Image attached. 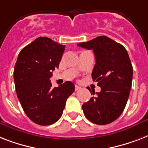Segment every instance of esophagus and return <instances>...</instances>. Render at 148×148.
Wrapping results in <instances>:
<instances>
[{"instance_id":"obj_1","label":"esophagus","mask_w":148,"mask_h":148,"mask_svg":"<svg viewBox=\"0 0 148 148\" xmlns=\"http://www.w3.org/2000/svg\"><path fill=\"white\" fill-rule=\"evenodd\" d=\"M81 88V87H79V86H77V85H75V91H77V90H80Z\"/></svg>"}]
</instances>
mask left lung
I'll use <instances>...</instances> for the list:
<instances>
[{
	"label": "left lung",
	"instance_id": "obj_1",
	"mask_svg": "<svg viewBox=\"0 0 148 148\" xmlns=\"http://www.w3.org/2000/svg\"><path fill=\"white\" fill-rule=\"evenodd\" d=\"M77 46L94 51L96 64L92 78L101 87V91L82 105L84 114L94 124H110L124 111L130 95L133 67L127 51L106 36H99ZM92 94L95 95V90Z\"/></svg>",
	"mask_w": 148,
	"mask_h": 148
}]
</instances>
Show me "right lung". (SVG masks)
I'll list each match as a JSON object with an SVG mask.
<instances>
[{
  "mask_svg": "<svg viewBox=\"0 0 148 148\" xmlns=\"http://www.w3.org/2000/svg\"><path fill=\"white\" fill-rule=\"evenodd\" d=\"M64 45L40 37L21 51L14 71L15 88L23 110L35 124L50 125L60 119L74 84L52 88L50 78L59 67Z\"/></svg>",
  "mask_w": 148,
  "mask_h": 148,
  "instance_id": "1",
  "label": "right lung"
}]
</instances>
